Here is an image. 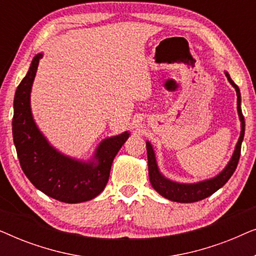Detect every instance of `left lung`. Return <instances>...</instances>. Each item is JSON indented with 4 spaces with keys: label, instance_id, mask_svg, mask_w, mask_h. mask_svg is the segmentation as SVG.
I'll return each instance as SVG.
<instances>
[{
    "label": "left lung",
    "instance_id": "left-lung-1",
    "mask_svg": "<svg viewBox=\"0 0 256 256\" xmlns=\"http://www.w3.org/2000/svg\"><path fill=\"white\" fill-rule=\"evenodd\" d=\"M225 76H227L230 85L234 87L238 96V115H239L240 122H241V132L240 138L238 140V143L234 149V152L232 157H230V162L227 166L224 168L222 172H219L216 176L210 178V180H200L197 183H178V182H174L166 178L164 174L160 172L157 166L156 155L154 152V148L152 143L146 141V154H148V169H149V180L152 183V188L162 196V197L169 199L171 202H199L202 199H205L210 197V196L218 191L220 188L227 183L234 171L236 169L238 162L240 158V152H241V143H242L244 136V118L241 112V94L240 90L232 79H230V74L225 72Z\"/></svg>",
    "mask_w": 256,
    "mask_h": 256
}]
</instances>
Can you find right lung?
<instances>
[{
  "mask_svg": "<svg viewBox=\"0 0 256 256\" xmlns=\"http://www.w3.org/2000/svg\"><path fill=\"white\" fill-rule=\"evenodd\" d=\"M43 54L34 56L14 99L12 138L23 172L34 188L59 202L76 204L99 196L110 178L112 163L130 132L102 140L90 160L66 156L50 144L31 112V88Z\"/></svg>",
  "mask_w": 256,
  "mask_h": 256,
  "instance_id": "1",
  "label": "right lung"
}]
</instances>
